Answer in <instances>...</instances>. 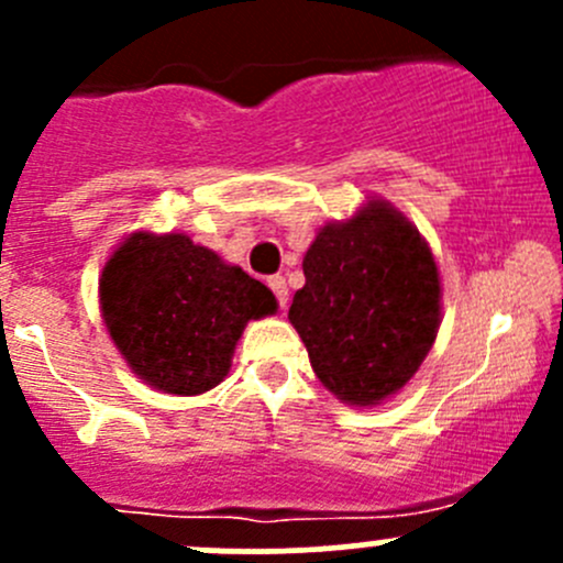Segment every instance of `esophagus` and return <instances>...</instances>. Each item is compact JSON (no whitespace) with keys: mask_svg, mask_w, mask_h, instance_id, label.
Segmentation results:
<instances>
[{"mask_svg":"<svg viewBox=\"0 0 563 563\" xmlns=\"http://www.w3.org/2000/svg\"><path fill=\"white\" fill-rule=\"evenodd\" d=\"M266 286L272 288V294H275V297H277L280 308H286V305H288V283H286V277H283V275H272L269 280H266Z\"/></svg>","mask_w":563,"mask_h":563,"instance_id":"1","label":"esophagus"}]
</instances>
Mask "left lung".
Returning a JSON list of instances; mask_svg holds the SVG:
<instances>
[{
	"label": "left lung",
	"instance_id": "8db88e82",
	"mask_svg": "<svg viewBox=\"0 0 563 563\" xmlns=\"http://www.w3.org/2000/svg\"><path fill=\"white\" fill-rule=\"evenodd\" d=\"M288 321L318 382L349 406L397 395L433 349L439 266L417 225L382 198L323 225L302 261Z\"/></svg>",
	"mask_w": 563,
	"mask_h": 563
}]
</instances>
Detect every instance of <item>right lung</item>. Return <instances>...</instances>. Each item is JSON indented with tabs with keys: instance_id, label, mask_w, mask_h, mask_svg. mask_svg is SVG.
<instances>
[{
	"instance_id": "1",
	"label": "right lung",
	"mask_w": 563,
	"mask_h": 563,
	"mask_svg": "<svg viewBox=\"0 0 563 563\" xmlns=\"http://www.w3.org/2000/svg\"><path fill=\"white\" fill-rule=\"evenodd\" d=\"M100 310L141 382L190 397L229 376L247 321L277 313V299L190 236L135 231L106 261Z\"/></svg>"
}]
</instances>
